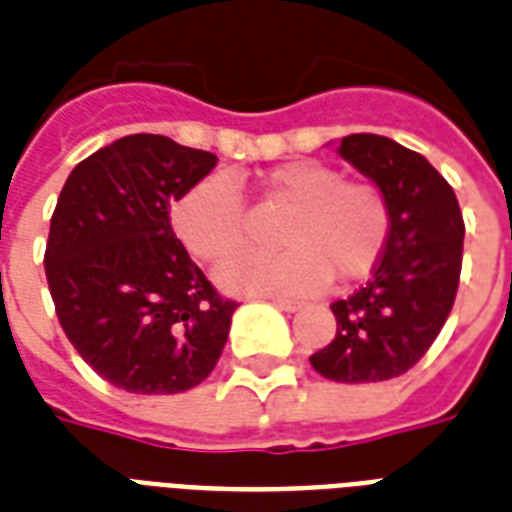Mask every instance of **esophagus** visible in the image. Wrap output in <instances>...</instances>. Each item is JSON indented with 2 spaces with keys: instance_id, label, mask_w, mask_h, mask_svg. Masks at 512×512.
Listing matches in <instances>:
<instances>
[{
  "instance_id": "obj_1",
  "label": "esophagus",
  "mask_w": 512,
  "mask_h": 512,
  "mask_svg": "<svg viewBox=\"0 0 512 512\" xmlns=\"http://www.w3.org/2000/svg\"><path fill=\"white\" fill-rule=\"evenodd\" d=\"M271 303L276 305V308H281V311H300V308H303L300 300H289V297H273Z\"/></svg>"
}]
</instances>
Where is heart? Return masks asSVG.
I'll return each instance as SVG.
<instances>
[{"mask_svg": "<svg viewBox=\"0 0 512 512\" xmlns=\"http://www.w3.org/2000/svg\"><path fill=\"white\" fill-rule=\"evenodd\" d=\"M271 204L289 209L276 255L247 252L217 268L231 292H313L332 276L356 281L372 271L390 236V204L380 185L345 180L316 159H297L263 175ZM172 231L196 260L215 263L249 241L252 220L236 180L209 175L193 183L170 209Z\"/></svg>", "mask_w": 512, "mask_h": 512, "instance_id": "1", "label": "heart"}]
</instances>
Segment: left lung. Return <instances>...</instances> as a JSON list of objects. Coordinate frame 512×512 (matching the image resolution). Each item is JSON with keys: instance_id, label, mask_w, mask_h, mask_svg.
Here are the masks:
<instances>
[{"instance_id": "left-lung-1", "label": "left lung", "mask_w": 512, "mask_h": 512, "mask_svg": "<svg viewBox=\"0 0 512 512\" xmlns=\"http://www.w3.org/2000/svg\"><path fill=\"white\" fill-rule=\"evenodd\" d=\"M340 156L388 196L390 236L372 279L332 303L335 340L311 356L335 382H382L409 372L452 313L462 271L460 204L452 185L417 151L358 132Z\"/></svg>"}]
</instances>
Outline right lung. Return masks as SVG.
<instances>
[{"label":"right lung","mask_w":512,"mask_h":512,"mask_svg":"<svg viewBox=\"0 0 512 512\" xmlns=\"http://www.w3.org/2000/svg\"><path fill=\"white\" fill-rule=\"evenodd\" d=\"M217 156L164 135H127L74 167L44 249L55 313L76 353L116 388L167 396L207 380L233 300L193 263L170 204Z\"/></svg>","instance_id":"obj_1"}]
</instances>
